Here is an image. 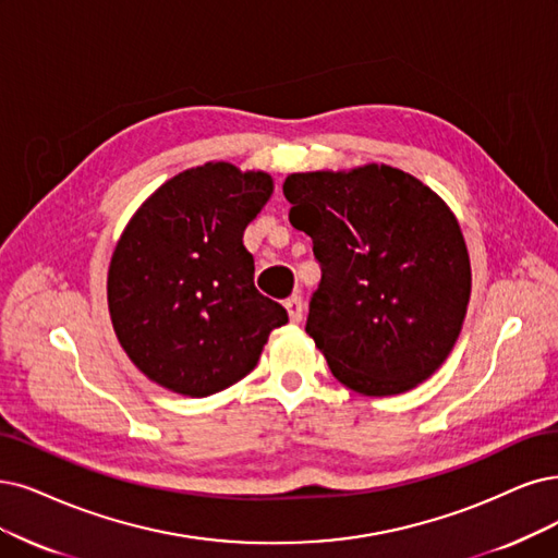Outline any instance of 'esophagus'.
I'll use <instances>...</instances> for the list:
<instances>
[{
  "label": "esophagus",
  "instance_id": "34e87169",
  "mask_svg": "<svg viewBox=\"0 0 558 558\" xmlns=\"http://www.w3.org/2000/svg\"><path fill=\"white\" fill-rule=\"evenodd\" d=\"M284 307H287V315H290V322L292 324H299L303 319V299L299 294L290 296L284 301Z\"/></svg>",
  "mask_w": 558,
  "mask_h": 558
}]
</instances>
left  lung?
Returning a JSON list of instances; mask_svg holds the SVG:
<instances>
[{
    "instance_id": "1",
    "label": "left lung",
    "mask_w": 558,
    "mask_h": 558,
    "mask_svg": "<svg viewBox=\"0 0 558 558\" xmlns=\"http://www.w3.org/2000/svg\"><path fill=\"white\" fill-rule=\"evenodd\" d=\"M282 193L322 266L305 333L333 377L369 398L425 381L456 347L471 296L466 243L446 202L377 162L296 172Z\"/></svg>"
}]
</instances>
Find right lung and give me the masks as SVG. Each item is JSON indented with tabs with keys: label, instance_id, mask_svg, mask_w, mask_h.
I'll list each match as a JSON object with an SVG mask.
<instances>
[{
	"label": "right lung",
	"instance_id": "add662e5",
	"mask_svg": "<svg viewBox=\"0 0 558 558\" xmlns=\"http://www.w3.org/2000/svg\"><path fill=\"white\" fill-rule=\"evenodd\" d=\"M274 193L266 172L230 162L185 170L144 202L117 241L108 307L140 373L206 398L257 365L287 311L255 287L243 232Z\"/></svg>",
	"mask_w": 558,
	"mask_h": 558
}]
</instances>
